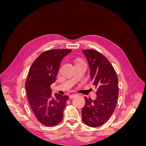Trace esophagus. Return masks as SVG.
I'll list each match as a JSON object with an SVG mask.
<instances>
[{
  "instance_id": "34e87169",
  "label": "esophagus",
  "mask_w": 146,
  "mask_h": 146,
  "mask_svg": "<svg viewBox=\"0 0 146 146\" xmlns=\"http://www.w3.org/2000/svg\"><path fill=\"white\" fill-rule=\"evenodd\" d=\"M77 96V94H72V95H70L69 96V99H74V98H76Z\"/></svg>"
}]
</instances>
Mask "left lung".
I'll list each match as a JSON object with an SVG mask.
<instances>
[{
	"label": "left lung",
	"instance_id": "8db88e82",
	"mask_svg": "<svg viewBox=\"0 0 146 146\" xmlns=\"http://www.w3.org/2000/svg\"><path fill=\"white\" fill-rule=\"evenodd\" d=\"M91 70V79L98 87L97 98H85L82 108V121L88 126L98 127L107 122L116 108L119 95L118 78L108 60L98 51L82 50Z\"/></svg>",
	"mask_w": 146,
	"mask_h": 146
}]
</instances>
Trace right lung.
Returning <instances> with one entry per match:
<instances>
[{"mask_svg": "<svg viewBox=\"0 0 146 146\" xmlns=\"http://www.w3.org/2000/svg\"><path fill=\"white\" fill-rule=\"evenodd\" d=\"M71 49H52L42 52L29 69L25 86L27 98L37 120L47 127L63 120V110L69 97L52 95L50 86L56 80L60 63Z\"/></svg>", "mask_w": 146, "mask_h": 146, "instance_id": "obj_1", "label": "right lung"}]
</instances>
